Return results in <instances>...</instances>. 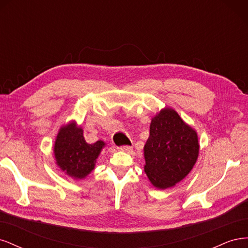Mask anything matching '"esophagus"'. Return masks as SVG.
Instances as JSON below:
<instances>
[{"label": "esophagus", "instance_id": "34e87169", "mask_svg": "<svg viewBox=\"0 0 248 248\" xmlns=\"http://www.w3.org/2000/svg\"><path fill=\"white\" fill-rule=\"evenodd\" d=\"M119 150H120V151H123V152H130L131 150H132V147H130V146H122V147L119 148Z\"/></svg>", "mask_w": 248, "mask_h": 248}]
</instances>
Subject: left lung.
I'll return each instance as SVG.
<instances>
[{"label": "left lung", "instance_id": "left-lung-1", "mask_svg": "<svg viewBox=\"0 0 248 248\" xmlns=\"http://www.w3.org/2000/svg\"><path fill=\"white\" fill-rule=\"evenodd\" d=\"M199 151L196 130L176 110L163 108L150 124V136L144 147L146 174L156 188H169L189 174Z\"/></svg>", "mask_w": 248, "mask_h": 248}]
</instances>
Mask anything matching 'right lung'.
Instances as JSON below:
<instances>
[{
    "label": "right lung",
    "instance_id": "obj_1",
    "mask_svg": "<svg viewBox=\"0 0 248 248\" xmlns=\"http://www.w3.org/2000/svg\"><path fill=\"white\" fill-rule=\"evenodd\" d=\"M104 146L102 140L88 144L81 127L70 122L61 127L58 133L54 147L55 158L65 174L74 179H84L94 170Z\"/></svg>",
    "mask_w": 248,
    "mask_h": 248
}]
</instances>
